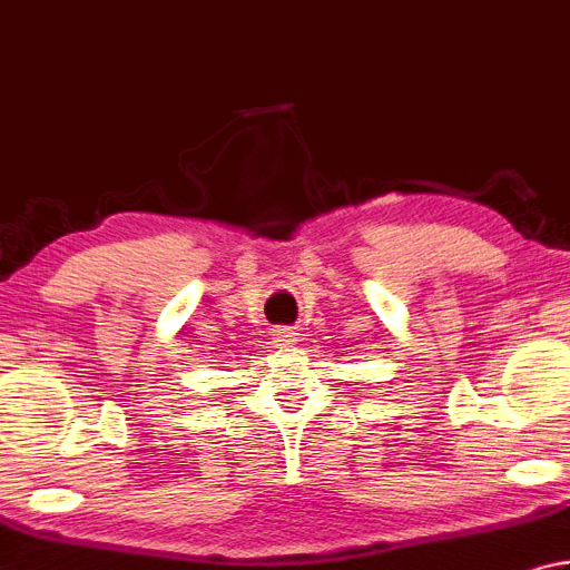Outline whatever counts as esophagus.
<instances>
[{
    "instance_id": "1",
    "label": "esophagus",
    "mask_w": 570,
    "mask_h": 570,
    "mask_svg": "<svg viewBox=\"0 0 570 570\" xmlns=\"http://www.w3.org/2000/svg\"><path fill=\"white\" fill-rule=\"evenodd\" d=\"M274 341L276 345H288V343H296V333L292 328H278L274 333Z\"/></svg>"
}]
</instances>
